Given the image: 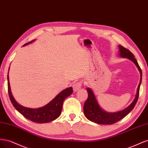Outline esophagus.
Segmentation results:
<instances>
[{
  "mask_svg": "<svg viewBox=\"0 0 148 148\" xmlns=\"http://www.w3.org/2000/svg\"><path fill=\"white\" fill-rule=\"evenodd\" d=\"M82 87V83L81 82H77L75 83L73 85V89L74 92H77V91H78L79 89H80V88H81Z\"/></svg>",
  "mask_w": 148,
  "mask_h": 148,
  "instance_id": "obj_1",
  "label": "esophagus"
}]
</instances>
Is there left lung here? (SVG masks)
Segmentation results:
<instances>
[{
	"instance_id": "8db88e82",
	"label": "left lung",
	"mask_w": 148,
	"mask_h": 148,
	"mask_svg": "<svg viewBox=\"0 0 148 148\" xmlns=\"http://www.w3.org/2000/svg\"><path fill=\"white\" fill-rule=\"evenodd\" d=\"M119 56L122 58H127L129 60L132 61L135 65L136 66L138 70L140 73V83L136 90L135 97L130 105L128 106L127 108L124 109L122 110H120L116 112H108L103 109L99 106L98 103L96 96L93 91L90 88H87L86 90L88 92V99L85 102L83 111L85 117L89 120L97 124H104V125H111L119 122V120L124 118L125 116L127 115L133 109L134 107L135 106L136 102L139 96V91L142 80V72L139 66L137 60L135 59V56L133 53L130 51L128 49L123 47V46L119 45Z\"/></svg>"
}]
</instances>
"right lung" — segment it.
Wrapping results in <instances>:
<instances>
[{
  "label": "right lung",
  "instance_id": "1",
  "mask_svg": "<svg viewBox=\"0 0 148 148\" xmlns=\"http://www.w3.org/2000/svg\"><path fill=\"white\" fill-rule=\"evenodd\" d=\"M36 39H34L28 43H26L25 45H23V46L32 43ZM9 70L10 69H8V72H9ZM8 72L7 75L8 95H9V97L13 107L21 115H23L25 118L32 121V122L38 123L50 122L51 121L54 120L59 117L62 112L64 101L67 97H69L72 94V88L70 87L62 91L51 102H49L47 104L43 107L37 109L28 108V107H26L20 105L18 102L16 101L15 98L13 97L11 91Z\"/></svg>",
  "mask_w": 148,
  "mask_h": 148
}]
</instances>
